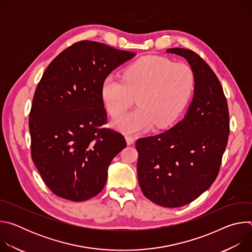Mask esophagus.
I'll use <instances>...</instances> for the list:
<instances>
[{
  "mask_svg": "<svg viewBox=\"0 0 252 252\" xmlns=\"http://www.w3.org/2000/svg\"><path fill=\"white\" fill-rule=\"evenodd\" d=\"M126 140L127 146H130V145H132V143L134 142V137L131 136V135H126Z\"/></svg>",
  "mask_w": 252,
  "mask_h": 252,
  "instance_id": "obj_1",
  "label": "esophagus"
}]
</instances>
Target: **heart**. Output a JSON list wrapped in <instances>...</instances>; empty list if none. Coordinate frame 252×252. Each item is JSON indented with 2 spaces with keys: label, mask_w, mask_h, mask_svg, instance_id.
I'll use <instances>...</instances> for the list:
<instances>
[{
  "label": "heart",
  "mask_w": 252,
  "mask_h": 252,
  "mask_svg": "<svg viewBox=\"0 0 252 252\" xmlns=\"http://www.w3.org/2000/svg\"><path fill=\"white\" fill-rule=\"evenodd\" d=\"M193 87V71L188 64L149 56L128 65L123 79L106 77L100 93L106 111L115 118L136 97L138 107L114 123L120 130L133 133L153 125L165 127L173 124L185 110Z\"/></svg>",
  "instance_id": "obj_1"
}]
</instances>
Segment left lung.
Instances as JSON below:
<instances>
[{"mask_svg":"<svg viewBox=\"0 0 252 252\" xmlns=\"http://www.w3.org/2000/svg\"><path fill=\"white\" fill-rule=\"evenodd\" d=\"M185 58L194 76L191 103L184 119L158 135L137 139V177L142 193L163 207L184 206L207 190L217 178L229 134L222 87L194 52L171 48Z\"/></svg>","mask_w":252,"mask_h":252,"instance_id":"left-lung-1","label":"left lung"}]
</instances>
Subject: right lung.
<instances>
[{"label":"right lung","mask_w":252,"mask_h":252,"mask_svg":"<svg viewBox=\"0 0 252 252\" xmlns=\"http://www.w3.org/2000/svg\"><path fill=\"white\" fill-rule=\"evenodd\" d=\"M134 56L82 41L47 67L34 92L29 127L32 161L56 195L84 201L102 190L107 168L126 142L122 133L102 127L101 85Z\"/></svg>","instance_id":"1"}]
</instances>
